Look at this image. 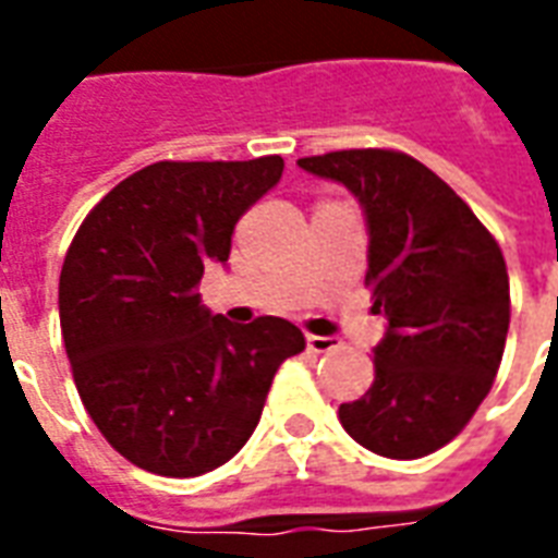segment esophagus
<instances>
[{
  "label": "esophagus",
  "instance_id": "obj_1",
  "mask_svg": "<svg viewBox=\"0 0 558 558\" xmlns=\"http://www.w3.org/2000/svg\"><path fill=\"white\" fill-rule=\"evenodd\" d=\"M307 347L314 352L338 350V338H323V335H307Z\"/></svg>",
  "mask_w": 558,
  "mask_h": 558
}]
</instances>
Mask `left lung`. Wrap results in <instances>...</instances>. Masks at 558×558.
I'll use <instances>...</instances> for the list:
<instances>
[{
    "label": "left lung",
    "instance_id": "left-lung-1",
    "mask_svg": "<svg viewBox=\"0 0 558 558\" xmlns=\"http://www.w3.org/2000/svg\"><path fill=\"white\" fill-rule=\"evenodd\" d=\"M299 167L347 184L367 215V278L386 338L374 386L340 424L374 454L415 460L463 430L490 395L511 323L508 268L475 211L395 148H343Z\"/></svg>",
    "mask_w": 558,
    "mask_h": 558
}]
</instances>
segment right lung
Wrapping results in <instances>:
<instances>
[{"mask_svg": "<svg viewBox=\"0 0 558 558\" xmlns=\"http://www.w3.org/2000/svg\"><path fill=\"white\" fill-rule=\"evenodd\" d=\"M280 172V155L148 163L92 208L68 247V362L92 421L134 466L167 478L223 466L259 424L280 364L304 350L287 319L235 326L196 292Z\"/></svg>", "mask_w": 558, "mask_h": 558, "instance_id": "right-lung-1", "label": "right lung"}]
</instances>
